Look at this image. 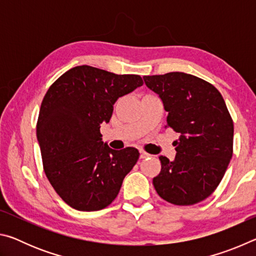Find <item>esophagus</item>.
Here are the masks:
<instances>
[{
	"mask_svg": "<svg viewBox=\"0 0 256 256\" xmlns=\"http://www.w3.org/2000/svg\"><path fill=\"white\" fill-rule=\"evenodd\" d=\"M149 154L148 152H146L144 150H140V159H144V158H146V157H149Z\"/></svg>",
	"mask_w": 256,
	"mask_h": 256,
	"instance_id": "obj_1",
	"label": "esophagus"
}]
</instances>
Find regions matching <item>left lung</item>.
<instances>
[{"label":"left lung","instance_id":"8db88e82","mask_svg":"<svg viewBox=\"0 0 256 256\" xmlns=\"http://www.w3.org/2000/svg\"><path fill=\"white\" fill-rule=\"evenodd\" d=\"M144 80L168 112L166 128L180 134L175 159L159 157L154 188L172 204H196L218 188L232 157L234 123L226 102L214 86L184 72Z\"/></svg>","mask_w":256,"mask_h":256}]
</instances>
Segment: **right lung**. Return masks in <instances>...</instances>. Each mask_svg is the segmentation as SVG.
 Masks as SVG:
<instances>
[{"label":"right lung","instance_id":"right-lung-1","mask_svg":"<svg viewBox=\"0 0 256 256\" xmlns=\"http://www.w3.org/2000/svg\"><path fill=\"white\" fill-rule=\"evenodd\" d=\"M144 84L136 74L80 66L47 90L37 120L42 167L60 198L76 210L98 211L115 200L138 159L136 148L112 150L102 141L120 97Z\"/></svg>","mask_w":256,"mask_h":256}]
</instances>
